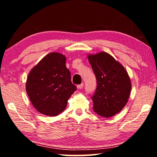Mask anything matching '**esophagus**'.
I'll list each match as a JSON object with an SVG mask.
<instances>
[{
    "label": "esophagus",
    "mask_w": 157,
    "mask_h": 157,
    "mask_svg": "<svg viewBox=\"0 0 157 157\" xmlns=\"http://www.w3.org/2000/svg\"><path fill=\"white\" fill-rule=\"evenodd\" d=\"M84 87V84L83 83H82L81 84H79V85H78V86H77V88H78V89H82V88H83Z\"/></svg>",
    "instance_id": "obj_1"
}]
</instances>
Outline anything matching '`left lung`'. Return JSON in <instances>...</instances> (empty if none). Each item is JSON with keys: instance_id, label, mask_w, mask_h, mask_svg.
Returning <instances> with one entry per match:
<instances>
[{"instance_id": "8db88e82", "label": "left lung", "mask_w": 157, "mask_h": 157, "mask_svg": "<svg viewBox=\"0 0 157 157\" xmlns=\"http://www.w3.org/2000/svg\"><path fill=\"white\" fill-rule=\"evenodd\" d=\"M96 77L97 88L91 99L98 115L110 118L123 109L132 90L131 79L125 68L106 52L88 54Z\"/></svg>"}]
</instances>
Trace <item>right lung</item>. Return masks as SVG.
<instances>
[{
  "label": "right lung",
  "mask_w": 157,
  "mask_h": 157,
  "mask_svg": "<svg viewBox=\"0 0 157 157\" xmlns=\"http://www.w3.org/2000/svg\"><path fill=\"white\" fill-rule=\"evenodd\" d=\"M66 61L64 55L50 52L28 74L26 92L33 107L44 115L56 116L62 113L76 90Z\"/></svg>",
  "instance_id": "obj_1"
}]
</instances>
